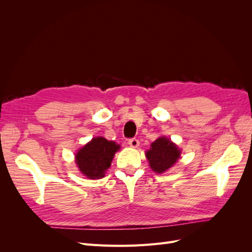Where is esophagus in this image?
Masks as SVG:
<instances>
[{
	"mask_svg": "<svg viewBox=\"0 0 252 252\" xmlns=\"http://www.w3.org/2000/svg\"><path fill=\"white\" fill-rule=\"evenodd\" d=\"M128 144H129V146H130V147L136 148L140 145V142H139V140H136V139H130L128 141Z\"/></svg>",
	"mask_w": 252,
	"mask_h": 252,
	"instance_id": "1",
	"label": "esophagus"
}]
</instances>
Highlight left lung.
I'll return each mask as SVG.
<instances>
[{
    "instance_id": "obj_1",
    "label": "left lung",
    "mask_w": 252,
    "mask_h": 252,
    "mask_svg": "<svg viewBox=\"0 0 252 252\" xmlns=\"http://www.w3.org/2000/svg\"><path fill=\"white\" fill-rule=\"evenodd\" d=\"M146 151V158L150 168L157 173H163L178 162L181 150L169 139L161 136L150 145Z\"/></svg>"
}]
</instances>
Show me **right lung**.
<instances>
[{"label":"right lung","instance_id":"right-lung-1","mask_svg":"<svg viewBox=\"0 0 252 252\" xmlns=\"http://www.w3.org/2000/svg\"><path fill=\"white\" fill-rule=\"evenodd\" d=\"M119 149L120 145L117 143L97 136L77 152L75 163L86 178L91 180L101 179L110 167L114 154Z\"/></svg>","mask_w":252,"mask_h":252}]
</instances>
